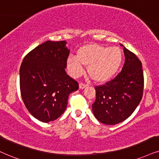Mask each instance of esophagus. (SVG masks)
Masks as SVG:
<instances>
[{
	"label": "esophagus",
	"mask_w": 159,
	"mask_h": 159,
	"mask_svg": "<svg viewBox=\"0 0 159 159\" xmlns=\"http://www.w3.org/2000/svg\"><path fill=\"white\" fill-rule=\"evenodd\" d=\"M87 85L88 84H84V83H83V82H81V83H80V84H79V87H80V89H84V88H85Z\"/></svg>",
	"instance_id": "esophagus-1"
}]
</instances>
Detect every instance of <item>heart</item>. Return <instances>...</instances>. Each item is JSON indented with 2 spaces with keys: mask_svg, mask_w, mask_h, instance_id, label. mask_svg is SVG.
<instances>
[{
  "mask_svg": "<svg viewBox=\"0 0 159 159\" xmlns=\"http://www.w3.org/2000/svg\"><path fill=\"white\" fill-rule=\"evenodd\" d=\"M122 61L123 53L119 48L88 44L78 49L77 56H68L67 65L70 73L74 77L84 73L85 65L88 66V73L92 79L103 82L117 73Z\"/></svg>",
  "mask_w": 159,
  "mask_h": 159,
  "instance_id": "heart-1",
  "label": "heart"
}]
</instances>
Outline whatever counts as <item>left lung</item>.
<instances>
[{
	"label": "left lung",
	"mask_w": 159,
	"mask_h": 159,
	"mask_svg": "<svg viewBox=\"0 0 159 159\" xmlns=\"http://www.w3.org/2000/svg\"><path fill=\"white\" fill-rule=\"evenodd\" d=\"M124 53L125 61L122 71L111 81L94 87L96 99L92 111L98 121L106 125H116L129 117L143 95L142 62L125 47Z\"/></svg>",
	"instance_id": "1"
}]
</instances>
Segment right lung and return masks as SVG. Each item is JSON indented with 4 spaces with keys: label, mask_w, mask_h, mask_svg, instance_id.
Masks as SVG:
<instances>
[{
    "label": "right lung",
    "mask_w": 159,
    "mask_h": 159,
    "mask_svg": "<svg viewBox=\"0 0 159 159\" xmlns=\"http://www.w3.org/2000/svg\"><path fill=\"white\" fill-rule=\"evenodd\" d=\"M65 41H47L30 51L20 69V88L26 108L39 121L48 122L65 111L70 94L78 83L67 75L70 51Z\"/></svg>",
    "instance_id": "1"
}]
</instances>
